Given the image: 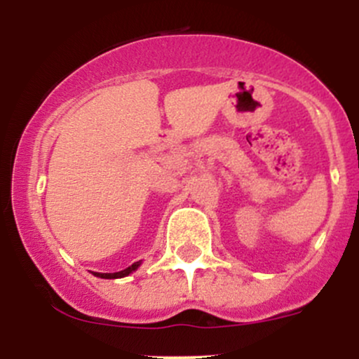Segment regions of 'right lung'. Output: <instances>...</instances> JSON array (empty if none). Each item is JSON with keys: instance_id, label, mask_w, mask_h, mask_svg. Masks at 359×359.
<instances>
[{"instance_id": "obj_1", "label": "right lung", "mask_w": 359, "mask_h": 359, "mask_svg": "<svg viewBox=\"0 0 359 359\" xmlns=\"http://www.w3.org/2000/svg\"><path fill=\"white\" fill-rule=\"evenodd\" d=\"M140 265H142V262H135L131 266H128V269L121 270V271H116V273H97V271H94V275L100 278H123V277H126V275H130L131 271L137 270Z\"/></svg>"}]
</instances>
